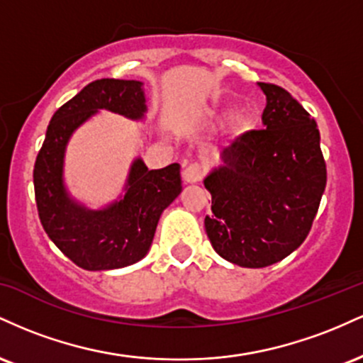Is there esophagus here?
Here are the masks:
<instances>
[{"label": "esophagus", "instance_id": "obj_1", "mask_svg": "<svg viewBox=\"0 0 363 363\" xmlns=\"http://www.w3.org/2000/svg\"><path fill=\"white\" fill-rule=\"evenodd\" d=\"M205 177V167H203L201 164H198V162H193V164H189L187 167L184 169V181L186 182H199L201 179Z\"/></svg>", "mask_w": 363, "mask_h": 363}]
</instances>
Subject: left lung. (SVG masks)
Listing matches in <instances>:
<instances>
[{"instance_id":"left-lung-1","label":"left lung","mask_w":363,"mask_h":363,"mask_svg":"<svg viewBox=\"0 0 363 363\" xmlns=\"http://www.w3.org/2000/svg\"><path fill=\"white\" fill-rule=\"evenodd\" d=\"M259 86L264 129L237 136L205 179L208 239L223 259L244 268H264L294 252L309 235L326 187L315 121L285 89Z\"/></svg>"}]
</instances>
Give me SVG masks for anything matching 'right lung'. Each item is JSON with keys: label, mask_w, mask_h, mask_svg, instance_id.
<instances>
[{"label": "right lung", "mask_w": 363, "mask_h": 363, "mask_svg": "<svg viewBox=\"0 0 363 363\" xmlns=\"http://www.w3.org/2000/svg\"><path fill=\"white\" fill-rule=\"evenodd\" d=\"M143 83L102 78L54 112L34 165L35 203L45 234L74 264L89 272L118 269L147 256L162 211L181 194V165L148 170L141 158L129 169L124 196L102 210L74 201L62 181L66 145L85 121L106 109L143 119Z\"/></svg>", "instance_id": "add662e5"}]
</instances>
